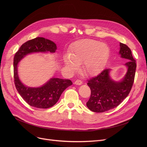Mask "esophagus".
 Returning a JSON list of instances; mask_svg holds the SVG:
<instances>
[{
    "mask_svg": "<svg viewBox=\"0 0 147 147\" xmlns=\"http://www.w3.org/2000/svg\"><path fill=\"white\" fill-rule=\"evenodd\" d=\"M74 84H78V85H80V84H82V81L79 80V79H78L76 80L75 82H74Z\"/></svg>",
    "mask_w": 147,
    "mask_h": 147,
    "instance_id": "obj_1",
    "label": "esophagus"
}]
</instances>
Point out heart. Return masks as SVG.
I'll return each instance as SVG.
<instances>
[{
  "label": "heart",
  "mask_w": 147,
  "mask_h": 147,
  "mask_svg": "<svg viewBox=\"0 0 147 147\" xmlns=\"http://www.w3.org/2000/svg\"><path fill=\"white\" fill-rule=\"evenodd\" d=\"M109 53L110 49L106 44L94 40H82L71 46L69 55L64 57V62L72 71H76L78 64L83 62L84 71L88 74H93L101 69Z\"/></svg>",
  "instance_id": "obj_1"
}]
</instances>
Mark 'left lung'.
<instances>
[{
    "label": "left lung",
    "mask_w": 147,
    "mask_h": 147,
    "mask_svg": "<svg viewBox=\"0 0 147 147\" xmlns=\"http://www.w3.org/2000/svg\"><path fill=\"white\" fill-rule=\"evenodd\" d=\"M121 57L127 60L125 65L127 72L121 82L112 80L109 76L110 68H106L88 80L91 94L86 103L88 109L95 113H103L120 105L129 94L134 82L136 63L128 46L120 43Z\"/></svg>",
    "instance_id": "obj_1"
}]
</instances>
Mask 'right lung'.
Returning <instances> with one entry per match:
<instances>
[{"label":"right lung","instance_id":"obj_1","mask_svg":"<svg viewBox=\"0 0 147 147\" xmlns=\"http://www.w3.org/2000/svg\"><path fill=\"white\" fill-rule=\"evenodd\" d=\"M57 45L53 42L44 37H38L23 43L13 58V78L15 88L21 97L30 106L37 109H48L55 105L63 91L72 84L68 79L52 78L40 88L25 86L20 80L17 73V65L27 54L37 52H55Z\"/></svg>","mask_w":147,"mask_h":147}]
</instances>
